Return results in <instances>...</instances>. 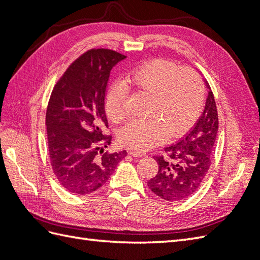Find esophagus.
Here are the masks:
<instances>
[{
	"mask_svg": "<svg viewBox=\"0 0 260 260\" xmlns=\"http://www.w3.org/2000/svg\"><path fill=\"white\" fill-rule=\"evenodd\" d=\"M128 153H129L130 155H132L133 157H142V156L145 155V154L142 153V152H137V151H129Z\"/></svg>",
	"mask_w": 260,
	"mask_h": 260,
	"instance_id": "34e87169",
	"label": "esophagus"
}]
</instances>
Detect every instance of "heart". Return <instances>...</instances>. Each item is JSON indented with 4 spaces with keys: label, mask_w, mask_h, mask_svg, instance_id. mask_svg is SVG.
Masks as SVG:
<instances>
[{
    "label": "heart",
    "mask_w": 260,
    "mask_h": 260,
    "mask_svg": "<svg viewBox=\"0 0 260 260\" xmlns=\"http://www.w3.org/2000/svg\"><path fill=\"white\" fill-rule=\"evenodd\" d=\"M123 83L114 85L105 98L106 115L116 124L125 117L128 89L152 96L148 112L152 118L133 120L119 132V143L128 148L145 151L167 137H182L203 111L205 90L201 76L192 68H180L175 61L148 60L129 73Z\"/></svg>",
    "instance_id": "obj_1"
}]
</instances>
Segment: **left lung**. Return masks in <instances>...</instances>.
Wrapping results in <instances>:
<instances>
[{
  "label": "left lung",
  "instance_id": "obj_1",
  "mask_svg": "<svg viewBox=\"0 0 260 260\" xmlns=\"http://www.w3.org/2000/svg\"><path fill=\"white\" fill-rule=\"evenodd\" d=\"M218 112L211 90L195 127L178 143L165 147V156H154L157 175L147 181L151 191L168 202L182 201L199 190L211 165L218 131Z\"/></svg>",
  "mask_w": 260,
  "mask_h": 260
}]
</instances>
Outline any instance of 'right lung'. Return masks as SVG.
<instances>
[{
	"instance_id": "1",
	"label": "right lung",
	"mask_w": 260,
	"mask_h": 260,
	"mask_svg": "<svg viewBox=\"0 0 260 260\" xmlns=\"http://www.w3.org/2000/svg\"><path fill=\"white\" fill-rule=\"evenodd\" d=\"M125 56L108 49L80 55L62 74L49 100L45 124L50 162L66 191L85 195L103 186L127 152H104L112 136L105 114L112 68Z\"/></svg>"
}]
</instances>
